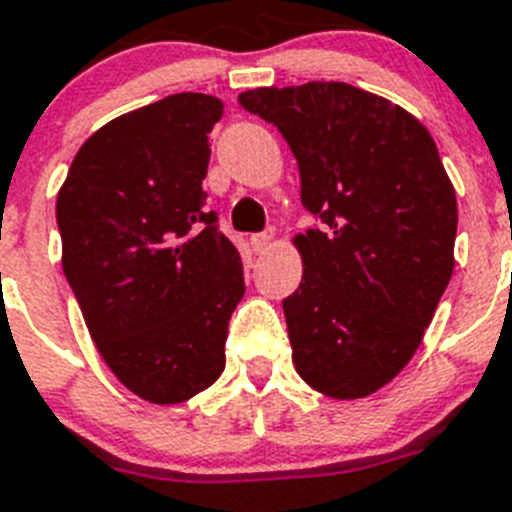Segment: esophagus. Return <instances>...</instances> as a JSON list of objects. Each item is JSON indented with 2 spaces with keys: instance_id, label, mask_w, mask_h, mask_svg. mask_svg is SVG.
Listing matches in <instances>:
<instances>
[{
  "instance_id": "obj_1",
  "label": "esophagus",
  "mask_w": 512,
  "mask_h": 512,
  "mask_svg": "<svg viewBox=\"0 0 512 512\" xmlns=\"http://www.w3.org/2000/svg\"><path fill=\"white\" fill-rule=\"evenodd\" d=\"M270 234L268 231H260V234H252L250 237V244H252V250L257 252V255H260V252H265L268 250V244H270Z\"/></svg>"
}]
</instances>
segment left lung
Instances as JSON below:
<instances>
[{
    "instance_id": "obj_1",
    "label": "left lung",
    "mask_w": 512,
    "mask_h": 512,
    "mask_svg": "<svg viewBox=\"0 0 512 512\" xmlns=\"http://www.w3.org/2000/svg\"><path fill=\"white\" fill-rule=\"evenodd\" d=\"M239 105L281 131L319 221L296 237L304 278L283 299L293 366L327 397H368L410 363L451 281L459 211L438 146L345 82L260 87Z\"/></svg>"
}]
</instances>
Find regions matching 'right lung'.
<instances>
[{"instance_id":"add662e5","label":"right lung","mask_w":512,"mask_h":512,"mask_svg":"<svg viewBox=\"0 0 512 512\" xmlns=\"http://www.w3.org/2000/svg\"><path fill=\"white\" fill-rule=\"evenodd\" d=\"M224 113L201 92L162 97L92 133L56 198L64 275L110 371L177 404L219 379L244 296L237 247L208 211V133Z\"/></svg>"}]
</instances>
